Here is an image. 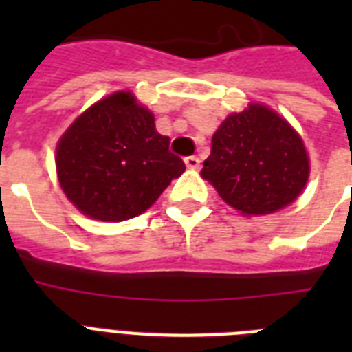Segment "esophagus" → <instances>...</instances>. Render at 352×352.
<instances>
[{
    "label": "esophagus",
    "instance_id": "esophagus-1",
    "mask_svg": "<svg viewBox=\"0 0 352 352\" xmlns=\"http://www.w3.org/2000/svg\"><path fill=\"white\" fill-rule=\"evenodd\" d=\"M184 164H186L190 170H199V166H201V160H199V157L192 155V157H186V159H184Z\"/></svg>",
    "mask_w": 352,
    "mask_h": 352
}]
</instances>
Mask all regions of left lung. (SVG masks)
I'll list each match as a JSON object with an SVG mask.
<instances>
[{"instance_id": "obj_1", "label": "left lung", "mask_w": 352, "mask_h": 352, "mask_svg": "<svg viewBox=\"0 0 352 352\" xmlns=\"http://www.w3.org/2000/svg\"><path fill=\"white\" fill-rule=\"evenodd\" d=\"M309 171V155L294 127L267 106L250 104L214 133L201 175L241 214L267 215L296 201Z\"/></svg>"}]
</instances>
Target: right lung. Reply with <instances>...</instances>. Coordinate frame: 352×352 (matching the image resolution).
Listing matches in <instances>:
<instances>
[{"label": "right lung", "instance_id": "right-lung-1", "mask_svg": "<svg viewBox=\"0 0 352 352\" xmlns=\"http://www.w3.org/2000/svg\"><path fill=\"white\" fill-rule=\"evenodd\" d=\"M186 166L155 129L153 113L118 91L82 113L56 148L63 193L91 219L118 223L151 206Z\"/></svg>", "mask_w": 352, "mask_h": 352}]
</instances>
